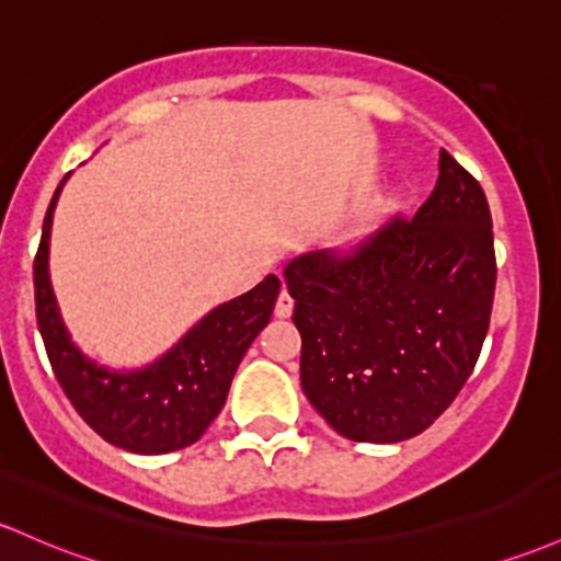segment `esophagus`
I'll return each mask as SVG.
<instances>
[{"label":"esophagus","instance_id":"1","mask_svg":"<svg viewBox=\"0 0 561 561\" xmlns=\"http://www.w3.org/2000/svg\"><path fill=\"white\" fill-rule=\"evenodd\" d=\"M293 306H295V300H293V295L287 293V287H282V293H279V298H276V306H274V311H276V317H290L293 313Z\"/></svg>","mask_w":561,"mask_h":561}]
</instances>
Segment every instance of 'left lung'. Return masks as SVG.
Here are the masks:
<instances>
[{
  "mask_svg": "<svg viewBox=\"0 0 561 561\" xmlns=\"http://www.w3.org/2000/svg\"><path fill=\"white\" fill-rule=\"evenodd\" d=\"M495 274L488 196L439 151L436 186L412 218L287 263L313 410L354 442L393 445L426 431L473 373Z\"/></svg>",
  "mask_w": 561,
  "mask_h": 561,
  "instance_id": "obj_1",
  "label": "left lung"
}]
</instances>
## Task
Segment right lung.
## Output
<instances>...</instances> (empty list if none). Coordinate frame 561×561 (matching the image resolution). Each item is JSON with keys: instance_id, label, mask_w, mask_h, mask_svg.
<instances>
[{"instance_id": "obj_1", "label": "right lung", "mask_w": 561, "mask_h": 561, "mask_svg": "<svg viewBox=\"0 0 561 561\" xmlns=\"http://www.w3.org/2000/svg\"><path fill=\"white\" fill-rule=\"evenodd\" d=\"M60 188L64 183L47 207L34 257L36 322L55 378L84 423L111 445L138 455L183 450L224 410L233 373L257 332L268 324L282 282L268 274L250 293L213 309L144 370H108L88 359L71 341L50 285L47 255Z\"/></svg>"}]
</instances>
